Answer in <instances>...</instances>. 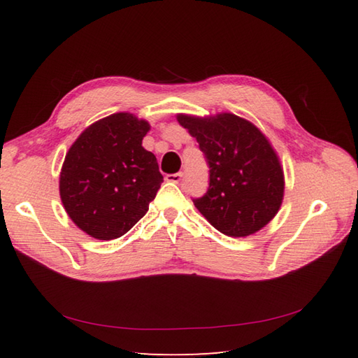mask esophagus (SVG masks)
<instances>
[{
	"label": "esophagus",
	"instance_id": "34e87169",
	"mask_svg": "<svg viewBox=\"0 0 358 358\" xmlns=\"http://www.w3.org/2000/svg\"><path fill=\"white\" fill-rule=\"evenodd\" d=\"M181 178H183V172L166 175V181H169V183H180Z\"/></svg>",
	"mask_w": 358,
	"mask_h": 358
}]
</instances>
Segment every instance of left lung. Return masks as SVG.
Masks as SVG:
<instances>
[{"mask_svg":"<svg viewBox=\"0 0 358 358\" xmlns=\"http://www.w3.org/2000/svg\"><path fill=\"white\" fill-rule=\"evenodd\" d=\"M178 123L200 144L209 166V187L195 208L227 237H248L277 215L285 175L278 155L260 129L234 113L192 117Z\"/></svg>","mask_w":358,"mask_h":358,"instance_id":"1","label":"left lung"}]
</instances>
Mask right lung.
Masks as SVG:
<instances>
[{"label":"right lung","instance_id":"add662e5","mask_svg":"<svg viewBox=\"0 0 358 358\" xmlns=\"http://www.w3.org/2000/svg\"><path fill=\"white\" fill-rule=\"evenodd\" d=\"M146 120L118 112L86 127L66 154L59 196L72 222L96 240L132 229L155 199L163 175L143 146Z\"/></svg>","mask_w":358,"mask_h":358}]
</instances>
